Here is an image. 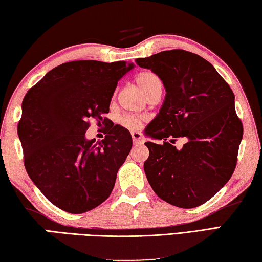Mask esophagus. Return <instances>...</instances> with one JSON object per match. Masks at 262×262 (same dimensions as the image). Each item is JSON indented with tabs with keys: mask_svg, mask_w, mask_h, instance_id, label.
<instances>
[{
	"mask_svg": "<svg viewBox=\"0 0 262 262\" xmlns=\"http://www.w3.org/2000/svg\"><path fill=\"white\" fill-rule=\"evenodd\" d=\"M132 139L135 144L143 143V137H142V134L139 132H132Z\"/></svg>",
	"mask_w": 262,
	"mask_h": 262,
	"instance_id": "esophagus-1",
	"label": "esophagus"
}]
</instances>
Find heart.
Here are the masks:
<instances>
[{"instance_id":"heart-1","label":"heart","mask_w":262,"mask_h":262,"mask_svg":"<svg viewBox=\"0 0 262 262\" xmlns=\"http://www.w3.org/2000/svg\"><path fill=\"white\" fill-rule=\"evenodd\" d=\"M135 81L143 94L149 98L157 89L161 88V82L159 78L150 71H143L135 77ZM119 123L128 129H137L141 126L142 119L134 116H122L119 118Z\"/></svg>"}]
</instances>
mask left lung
Wrapping results in <instances>:
<instances>
[{"label": "left lung", "instance_id": "8db88e82", "mask_svg": "<svg viewBox=\"0 0 262 262\" xmlns=\"http://www.w3.org/2000/svg\"><path fill=\"white\" fill-rule=\"evenodd\" d=\"M136 64L160 78L166 89L159 113L145 133L163 144L145 142L144 172L163 201L182 208L211 199L234 173L243 125L235 95L214 66L182 49L161 51ZM178 137L188 141L179 150Z\"/></svg>", "mask_w": 262, "mask_h": 262}]
</instances>
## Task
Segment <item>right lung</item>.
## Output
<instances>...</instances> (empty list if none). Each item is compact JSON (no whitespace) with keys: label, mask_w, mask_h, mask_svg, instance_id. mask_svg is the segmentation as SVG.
<instances>
[{"label":"right lung","mask_w":262,"mask_h":262,"mask_svg":"<svg viewBox=\"0 0 262 262\" xmlns=\"http://www.w3.org/2000/svg\"><path fill=\"white\" fill-rule=\"evenodd\" d=\"M133 63L74 60L49 71L21 104L18 136L28 177L65 212H88L106 201L130 152L129 130L108 125L105 139H85L90 120L106 123L118 81Z\"/></svg>","instance_id":"add662e5"}]
</instances>
